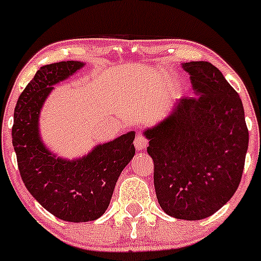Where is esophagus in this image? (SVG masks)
Segmentation results:
<instances>
[{"label":"esophagus","mask_w":261,"mask_h":261,"mask_svg":"<svg viewBox=\"0 0 261 261\" xmlns=\"http://www.w3.org/2000/svg\"><path fill=\"white\" fill-rule=\"evenodd\" d=\"M134 144L137 150H143L148 146V140L144 136H142V135H137L136 138H135Z\"/></svg>","instance_id":"1"}]
</instances>
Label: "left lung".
<instances>
[{"label":"left lung","mask_w":261,"mask_h":261,"mask_svg":"<svg viewBox=\"0 0 261 261\" xmlns=\"http://www.w3.org/2000/svg\"><path fill=\"white\" fill-rule=\"evenodd\" d=\"M182 67L195 96L179 98L166 119L143 134L160 207L173 218L200 220L239 188L249 135L242 101L222 72L207 61Z\"/></svg>","instance_id":"left-lung-1"}]
</instances>
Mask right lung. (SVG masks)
Segmentation results:
<instances>
[{
	"instance_id": "add662e5",
	"label": "right lung",
	"mask_w": 261,
	"mask_h": 261,
	"mask_svg": "<svg viewBox=\"0 0 261 261\" xmlns=\"http://www.w3.org/2000/svg\"><path fill=\"white\" fill-rule=\"evenodd\" d=\"M84 66L61 61L39 68L19 96L12 142L26 189L59 219L72 223L95 220L106 212L121 171L135 155V133L98 144L77 160L57 158L39 137L38 117L53 85Z\"/></svg>"
}]
</instances>
